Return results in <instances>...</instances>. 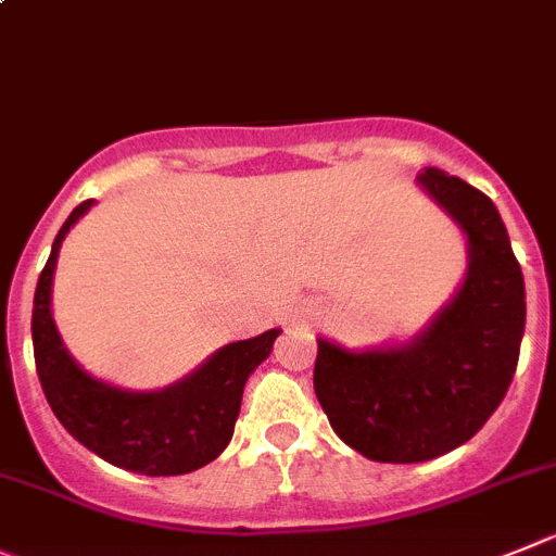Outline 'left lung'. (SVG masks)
I'll list each match as a JSON object with an SVG mask.
<instances>
[{"mask_svg":"<svg viewBox=\"0 0 556 556\" xmlns=\"http://www.w3.org/2000/svg\"><path fill=\"white\" fill-rule=\"evenodd\" d=\"M417 188L467 240L456 294L406 341L346 349L316 338L314 390L332 431L382 464L456 451L505 399L525 338V275L494 202L440 168Z\"/></svg>","mask_w":556,"mask_h":556,"instance_id":"left-lung-1","label":"left lung"}]
</instances>
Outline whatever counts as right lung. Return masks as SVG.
I'll list each match as a JSON object with an SVG mask.
<instances>
[{
	"label": "right lung",
	"mask_w": 556,
	"mask_h": 556,
	"mask_svg": "<svg viewBox=\"0 0 556 556\" xmlns=\"http://www.w3.org/2000/svg\"><path fill=\"white\" fill-rule=\"evenodd\" d=\"M92 204L94 199H87L67 215L37 278L31 308L37 377L56 420L103 462L150 478L193 472L226 451L248 377L267 361L281 330L226 343L195 371L161 390H128L87 374L56 330L51 287L62 240Z\"/></svg>",
	"instance_id": "obj_1"
}]
</instances>
